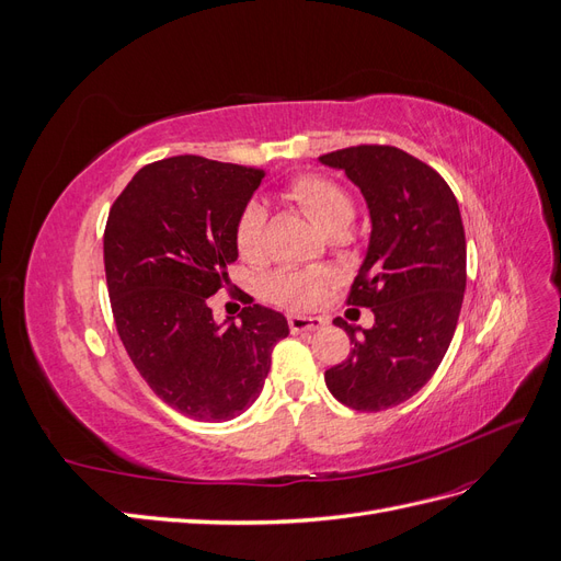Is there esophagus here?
<instances>
[{"label": "esophagus", "instance_id": "34e87169", "mask_svg": "<svg viewBox=\"0 0 561 561\" xmlns=\"http://www.w3.org/2000/svg\"><path fill=\"white\" fill-rule=\"evenodd\" d=\"M287 325H290L295 334H299V332H313V330L325 328V320L311 318V316H290L287 318Z\"/></svg>", "mask_w": 561, "mask_h": 561}]
</instances>
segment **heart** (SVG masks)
I'll return each instance as SVG.
<instances>
[{"label": "heart", "instance_id": "b5f03b06", "mask_svg": "<svg viewBox=\"0 0 561 561\" xmlns=\"http://www.w3.org/2000/svg\"><path fill=\"white\" fill-rule=\"evenodd\" d=\"M290 196L299 206L311 215L313 222L330 233L346 231L355 217V208L351 196L342 186L318 178V175H304L290 184ZM264 222L266 210L260 201H250L239 215L236 222V248L243 257L252 260L262 252L264 239ZM328 285V274L322 271H276L264 280V293L268 299H274L283 307L290 309H309L322 297Z\"/></svg>", "mask_w": 561, "mask_h": 561}]
</instances>
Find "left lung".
I'll return each instance as SVG.
<instances>
[{"label": "left lung", "mask_w": 561, "mask_h": 561, "mask_svg": "<svg viewBox=\"0 0 561 561\" xmlns=\"http://www.w3.org/2000/svg\"><path fill=\"white\" fill-rule=\"evenodd\" d=\"M318 161L344 171L367 203L369 243L348 304L375 313L360 334L334 320L353 348L325 383L351 410L381 412L416 396L451 344L466 293L461 210L449 184L398 147L360 145Z\"/></svg>", "instance_id": "obj_1"}]
</instances>
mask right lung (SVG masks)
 I'll list each match as a JSON object with an SVG mask.
<instances>
[{
  "mask_svg": "<svg viewBox=\"0 0 561 561\" xmlns=\"http://www.w3.org/2000/svg\"><path fill=\"white\" fill-rule=\"evenodd\" d=\"M264 171L194 154L140 168L114 201L105 274L118 336L149 388L196 421H231L260 398L283 313L250 304L217 322L208 297L239 260L236 222ZM252 301V299H248Z\"/></svg>",
  "mask_w": 561,
  "mask_h": 561,
  "instance_id": "1",
  "label": "right lung"
}]
</instances>
